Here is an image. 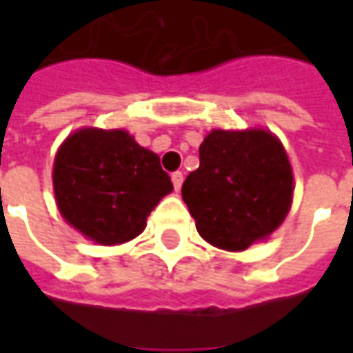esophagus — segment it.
<instances>
[{
  "instance_id": "34e87169",
  "label": "esophagus",
  "mask_w": 353,
  "mask_h": 353,
  "mask_svg": "<svg viewBox=\"0 0 353 353\" xmlns=\"http://www.w3.org/2000/svg\"><path fill=\"white\" fill-rule=\"evenodd\" d=\"M172 183H174V189L179 191L181 185H183V174H181V172H174V174H172Z\"/></svg>"
}]
</instances>
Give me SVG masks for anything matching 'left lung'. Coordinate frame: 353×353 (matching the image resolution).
Instances as JSON below:
<instances>
[{
  "label": "left lung",
  "instance_id": "obj_1",
  "mask_svg": "<svg viewBox=\"0 0 353 353\" xmlns=\"http://www.w3.org/2000/svg\"><path fill=\"white\" fill-rule=\"evenodd\" d=\"M200 166L181 196L206 242L242 252L280 227L291 206L288 154L265 130H214L200 145Z\"/></svg>",
  "mask_w": 353,
  "mask_h": 353
}]
</instances>
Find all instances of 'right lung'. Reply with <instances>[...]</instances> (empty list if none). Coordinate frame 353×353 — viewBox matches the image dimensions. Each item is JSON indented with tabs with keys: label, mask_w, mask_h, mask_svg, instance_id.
I'll return each instance as SVG.
<instances>
[{
	"label": "right lung",
	"mask_w": 353,
	"mask_h": 353,
	"mask_svg": "<svg viewBox=\"0 0 353 353\" xmlns=\"http://www.w3.org/2000/svg\"><path fill=\"white\" fill-rule=\"evenodd\" d=\"M52 183L64 219L94 242L123 244L174 187L161 159L124 130L85 128L65 139Z\"/></svg>",
	"instance_id": "obj_1"
}]
</instances>
